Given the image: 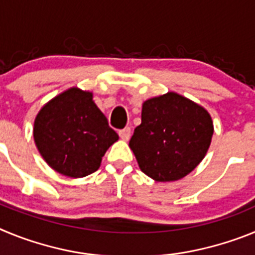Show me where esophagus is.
I'll return each mask as SVG.
<instances>
[{"label": "esophagus", "mask_w": 255, "mask_h": 255, "mask_svg": "<svg viewBox=\"0 0 255 255\" xmlns=\"http://www.w3.org/2000/svg\"><path fill=\"white\" fill-rule=\"evenodd\" d=\"M130 132H131L130 128H125V129H123L119 131V135H120V138L123 139V140H129Z\"/></svg>", "instance_id": "34e87169"}]
</instances>
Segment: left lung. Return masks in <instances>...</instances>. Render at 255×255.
<instances>
[{"instance_id":"8db88e82","label":"left lung","mask_w":255,"mask_h":255,"mask_svg":"<svg viewBox=\"0 0 255 255\" xmlns=\"http://www.w3.org/2000/svg\"><path fill=\"white\" fill-rule=\"evenodd\" d=\"M213 130L206 108L168 92L143 103L141 124L135 128L129 147L150 179L177 181L206 157Z\"/></svg>"}]
</instances>
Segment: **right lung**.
<instances>
[{"label":"right lung","instance_id":"add662e5","mask_svg":"<svg viewBox=\"0 0 255 255\" xmlns=\"http://www.w3.org/2000/svg\"><path fill=\"white\" fill-rule=\"evenodd\" d=\"M35 145L49 167L73 179L93 173L119 135L108 126L93 93L70 88L40 108L33 128Z\"/></svg>","mask_w":255,"mask_h":255}]
</instances>
